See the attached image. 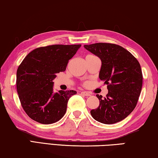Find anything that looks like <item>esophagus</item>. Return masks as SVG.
<instances>
[{"label":"esophagus","mask_w":158,"mask_h":158,"mask_svg":"<svg viewBox=\"0 0 158 158\" xmlns=\"http://www.w3.org/2000/svg\"><path fill=\"white\" fill-rule=\"evenodd\" d=\"M81 94L82 95H84V96H86V97H89L91 96V93L89 92H82Z\"/></svg>","instance_id":"1"}]
</instances>
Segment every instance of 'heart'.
I'll return each mask as SVG.
<instances>
[{
  "label": "heart",
  "instance_id": "obj_1",
  "mask_svg": "<svg viewBox=\"0 0 158 158\" xmlns=\"http://www.w3.org/2000/svg\"><path fill=\"white\" fill-rule=\"evenodd\" d=\"M88 56H89V55H88Z\"/></svg>",
  "mask_w": 158,
  "mask_h": 158
}]
</instances>
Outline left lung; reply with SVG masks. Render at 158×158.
Wrapping results in <instances>:
<instances>
[{
    "label": "left lung",
    "mask_w": 158,
    "mask_h": 158,
    "mask_svg": "<svg viewBox=\"0 0 158 158\" xmlns=\"http://www.w3.org/2000/svg\"><path fill=\"white\" fill-rule=\"evenodd\" d=\"M84 48L100 58L99 78L108 90L106 97L97 94L99 106L90 113L103 124L120 122L137 104L143 83L140 64L130 52L116 44L98 43Z\"/></svg>",
    "instance_id": "obj_1"
}]
</instances>
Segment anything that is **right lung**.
<instances>
[{"label": "right lung", "instance_id": "1", "mask_svg": "<svg viewBox=\"0 0 158 158\" xmlns=\"http://www.w3.org/2000/svg\"><path fill=\"white\" fill-rule=\"evenodd\" d=\"M81 45H52L28 54L17 71V90L21 105L32 120L45 124L57 122L66 113L69 99L77 92H53L56 74L66 71L69 59Z\"/></svg>", "mask_w": 158, "mask_h": 158}]
</instances>
